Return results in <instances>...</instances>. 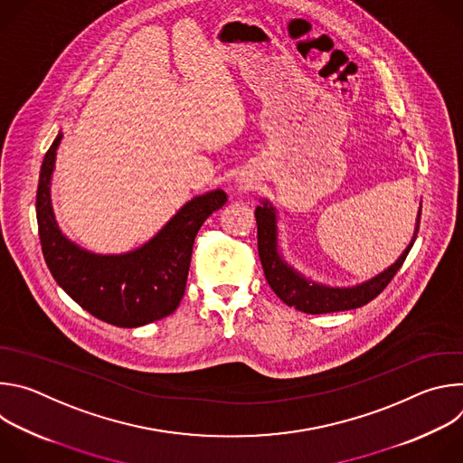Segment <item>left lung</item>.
<instances>
[{"mask_svg": "<svg viewBox=\"0 0 463 463\" xmlns=\"http://www.w3.org/2000/svg\"><path fill=\"white\" fill-rule=\"evenodd\" d=\"M256 227H258V254L263 268V275H266L268 284L277 293V297L304 313L320 315V313H334V311H346L355 309L370 300H373L395 277L403 266L405 258L409 256L420 231V220H421V207L418 213V223L416 232L411 241V245L405 249V252L400 256V260L388 268L379 277L372 279L370 282L352 288V289H332L307 282L300 275H297L291 268L286 266V261L280 258L277 250V220L273 209L266 203L263 207H256L254 211Z\"/></svg>", "mask_w": 463, "mask_h": 463, "instance_id": "8db88e82", "label": "left lung"}]
</instances>
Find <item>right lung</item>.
Returning a JSON list of instances; mask_svg holds the SVG:
<instances>
[{"label": "right lung", "mask_w": 463, "mask_h": 463, "mask_svg": "<svg viewBox=\"0 0 463 463\" xmlns=\"http://www.w3.org/2000/svg\"><path fill=\"white\" fill-rule=\"evenodd\" d=\"M61 134L47 150L36 190V220L42 252L56 284L93 317L137 327L174 313L184 295L192 247L203 222L227 203L214 190L194 197L145 247L122 256L90 254L58 231L49 183Z\"/></svg>", "instance_id": "add662e5"}]
</instances>
